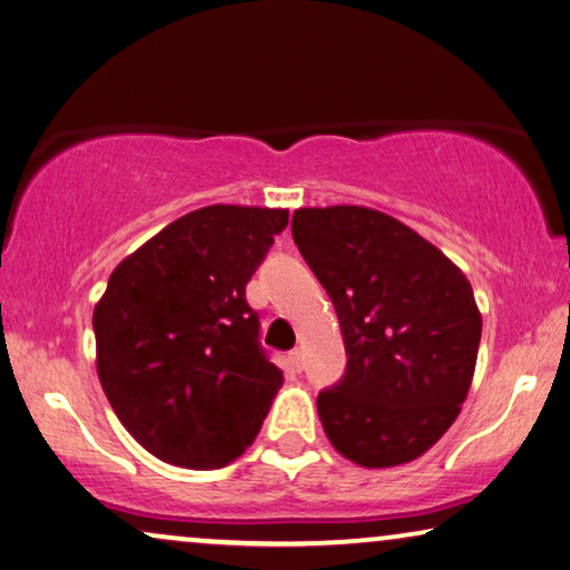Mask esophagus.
<instances>
[{
	"mask_svg": "<svg viewBox=\"0 0 570 570\" xmlns=\"http://www.w3.org/2000/svg\"><path fill=\"white\" fill-rule=\"evenodd\" d=\"M287 362H291L295 372H301L303 370V352H301V348H293V352L287 354Z\"/></svg>",
	"mask_w": 570,
	"mask_h": 570,
	"instance_id": "1",
	"label": "esophagus"
}]
</instances>
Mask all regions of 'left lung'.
Segmentation results:
<instances>
[{"instance_id": "left-lung-1", "label": "left lung", "mask_w": 570, "mask_h": 570, "mask_svg": "<svg viewBox=\"0 0 570 570\" xmlns=\"http://www.w3.org/2000/svg\"><path fill=\"white\" fill-rule=\"evenodd\" d=\"M293 239L346 346V374L318 395L328 441L366 469L423 456L474 380L481 313L466 275L410 226L364 206L297 208Z\"/></svg>"}]
</instances>
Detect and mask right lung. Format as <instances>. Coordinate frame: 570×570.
I'll return each mask as SVG.
<instances>
[{
    "label": "right lung",
    "mask_w": 570,
    "mask_h": 570,
    "mask_svg": "<svg viewBox=\"0 0 570 570\" xmlns=\"http://www.w3.org/2000/svg\"><path fill=\"white\" fill-rule=\"evenodd\" d=\"M287 208L206 206L121 259L94 308L96 372L135 441L222 469L255 441L283 384L244 291Z\"/></svg>",
    "instance_id": "right-lung-1"
}]
</instances>
